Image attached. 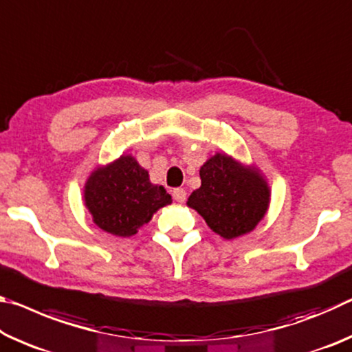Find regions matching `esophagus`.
I'll use <instances>...</instances> for the list:
<instances>
[{
  "instance_id": "34e87169",
  "label": "esophagus",
  "mask_w": 352,
  "mask_h": 352,
  "mask_svg": "<svg viewBox=\"0 0 352 352\" xmlns=\"http://www.w3.org/2000/svg\"><path fill=\"white\" fill-rule=\"evenodd\" d=\"M172 195H174V199L178 201V204H183V201L186 200V190L183 188H177L172 190Z\"/></svg>"
}]
</instances>
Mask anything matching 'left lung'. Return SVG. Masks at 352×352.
Segmentation results:
<instances>
[{"mask_svg": "<svg viewBox=\"0 0 352 352\" xmlns=\"http://www.w3.org/2000/svg\"><path fill=\"white\" fill-rule=\"evenodd\" d=\"M200 180L186 205L226 241L252 233L269 211L272 189L258 166L217 152L200 168Z\"/></svg>", "mask_w": 352, "mask_h": 352, "instance_id": "left-lung-1", "label": "left lung"}]
</instances>
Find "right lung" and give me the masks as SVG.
Wrapping results in <instances>:
<instances>
[{"mask_svg":"<svg viewBox=\"0 0 352 352\" xmlns=\"http://www.w3.org/2000/svg\"><path fill=\"white\" fill-rule=\"evenodd\" d=\"M82 200L94 225L118 237L136 234L160 208L172 204L170 194L151 182L132 153L96 166L87 177Z\"/></svg>","mask_w":352,"mask_h":352,"instance_id":"obj_1","label":"right lung"}]
</instances>
